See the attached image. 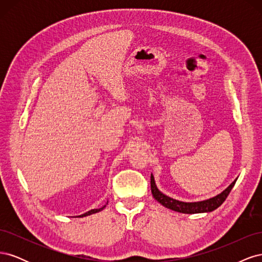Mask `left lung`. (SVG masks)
<instances>
[{"label": "left lung", "mask_w": 262, "mask_h": 262, "mask_svg": "<svg viewBox=\"0 0 262 262\" xmlns=\"http://www.w3.org/2000/svg\"><path fill=\"white\" fill-rule=\"evenodd\" d=\"M236 180H237V178L225 190H223V191L216 194L215 196L210 198V199H207V200L195 201V202L179 201V200L172 199V198L164 194L162 191H160V189L157 188L153 173H150V190H152V194L154 196V199L157 202H160L163 207L167 208L169 210L176 211L179 213H185V214L209 213V212H212L215 209H217L220 205L225 201L228 193L231 192V190L233 189Z\"/></svg>", "instance_id": "8db88e82"}]
</instances>
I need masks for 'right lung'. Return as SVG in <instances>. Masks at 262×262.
I'll use <instances>...</instances> for the list:
<instances>
[{"mask_svg":"<svg viewBox=\"0 0 262 262\" xmlns=\"http://www.w3.org/2000/svg\"><path fill=\"white\" fill-rule=\"evenodd\" d=\"M107 203H108V201H107ZM106 203V204H107ZM106 204L104 205V207H101V208H99V209H93V210H91V211H89V212H86V213H84V214H81V215H78L80 217H84V216H87V215H92V214H95V213H97V212H100L101 210H104L105 208H106Z\"/></svg>","mask_w":262,"mask_h":262,"instance_id":"1","label":"right lung"}]
</instances>
